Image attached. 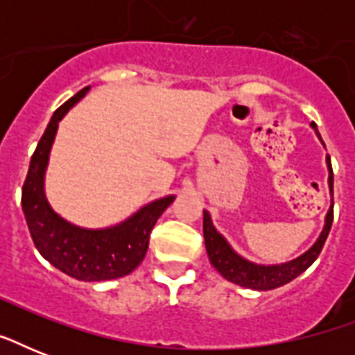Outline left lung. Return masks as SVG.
Here are the masks:
<instances>
[{
    "label": "left lung",
    "instance_id": "obj_1",
    "mask_svg": "<svg viewBox=\"0 0 355 355\" xmlns=\"http://www.w3.org/2000/svg\"><path fill=\"white\" fill-rule=\"evenodd\" d=\"M311 128L317 134V138L320 139V144L324 145L315 123H311ZM326 167H328V188H330L331 205L324 217V227L306 252L289 259V261H284V263H254L250 259L243 258L241 254L234 250L227 237L217 230L214 221H211L210 211L202 210V216H205L202 217V232H205L208 259L225 280L247 287V289H254V291H269V289H276V287L286 286L287 282L295 280L313 263L324 247L326 237L330 234L331 221H334V171H331V162L328 155H326Z\"/></svg>",
    "mask_w": 355,
    "mask_h": 355
}]
</instances>
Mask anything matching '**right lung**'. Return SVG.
<instances>
[{
  "label": "right lung",
  "mask_w": 355,
  "mask_h": 355,
  "mask_svg": "<svg viewBox=\"0 0 355 355\" xmlns=\"http://www.w3.org/2000/svg\"><path fill=\"white\" fill-rule=\"evenodd\" d=\"M75 94L55 110L40 138L21 189V210L38 252L64 275L83 282H107L130 275L144 261L150 230L175 195L150 200L127 219L105 228L73 225L55 211L46 195V171L58 123L88 94Z\"/></svg>",
  "instance_id": "add662e5"
}]
</instances>
